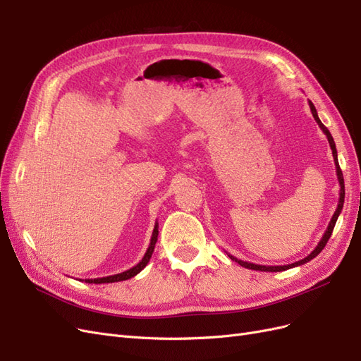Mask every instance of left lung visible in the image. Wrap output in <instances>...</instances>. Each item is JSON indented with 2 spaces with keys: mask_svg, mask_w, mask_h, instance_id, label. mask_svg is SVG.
<instances>
[{
  "mask_svg": "<svg viewBox=\"0 0 361 361\" xmlns=\"http://www.w3.org/2000/svg\"><path fill=\"white\" fill-rule=\"evenodd\" d=\"M309 106H310V111H312V114H313V117H314V120H316V123L319 125V128L322 129V133L326 135V140H329L330 147H331V152H333V158H334V164H336L337 179H338V185H341V191H338V203H337L336 211H334V214H333V216H331V220H330L329 227H326L325 233H324V235H322V238H321V241L318 243V245L314 247V250L312 251V253H310L309 256H305L304 259H301V260H298V262H293V264H289V265L267 267V265H256V264H251V262H244V260L238 259V257H235V256H232V255H228V257H231V259H232V260H235V262H238V264L241 265V267H244V268H248V269H256V271H267V272H279V271H285V269H290V268H295V267H300V265L307 264L309 260H312L313 257L318 256V255L321 253V251H322V248L326 245V243H329V239H330V236H331V233H333V228H334V226H336L337 218H338V215H341V212H342L343 202H345V182H343V174H342V170H341V167H338L336 143H334V140H333V137H331V134H330V130L324 126V123L321 122V118L318 117V111H316V108H314V105L312 104V101H309Z\"/></svg>",
  "mask_w": 361,
  "mask_h": 361,
  "instance_id": "left-lung-1",
  "label": "left lung"
}]
</instances>
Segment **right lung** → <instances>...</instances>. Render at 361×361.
<instances>
[{"mask_svg": "<svg viewBox=\"0 0 361 361\" xmlns=\"http://www.w3.org/2000/svg\"><path fill=\"white\" fill-rule=\"evenodd\" d=\"M158 233H159L158 232V223H155L154 232H152V238H150V244H149V247L146 250L143 259H141L135 267L129 268V269H126L123 272H120V274H114V276L101 277V279H85V283H94V285H101V283H116V281L129 280V279H133L134 276H137L138 272L149 264V260L152 257V253H154V250H155V244L158 241Z\"/></svg>", "mask_w": 361, "mask_h": 361, "instance_id": "1", "label": "right lung"}]
</instances>
